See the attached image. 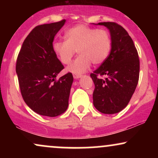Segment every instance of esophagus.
<instances>
[{"instance_id": "obj_1", "label": "esophagus", "mask_w": 158, "mask_h": 158, "mask_svg": "<svg viewBox=\"0 0 158 158\" xmlns=\"http://www.w3.org/2000/svg\"><path fill=\"white\" fill-rule=\"evenodd\" d=\"M81 77V74H73L74 79H79V78H80Z\"/></svg>"}]
</instances>
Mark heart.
Instances as JSON below:
<instances>
[{
  "label": "heart",
  "mask_w": 158,
  "mask_h": 158,
  "mask_svg": "<svg viewBox=\"0 0 158 158\" xmlns=\"http://www.w3.org/2000/svg\"><path fill=\"white\" fill-rule=\"evenodd\" d=\"M65 38L66 40L54 41L52 50L64 64H70L77 50L79 56L68 68L71 73H83L91 63L94 65L102 64L111 50V36L104 29L79 24L68 29Z\"/></svg>",
  "instance_id": "obj_1"
}]
</instances>
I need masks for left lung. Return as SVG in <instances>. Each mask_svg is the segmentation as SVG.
Masks as SVG:
<instances>
[{
  "mask_svg": "<svg viewBox=\"0 0 158 158\" xmlns=\"http://www.w3.org/2000/svg\"><path fill=\"white\" fill-rule=\"evenodd\" d=\"M98 24L110 30L112 48L106 60L90 74L95 85L94 106L101 113L113 114L126 108L135 93L139 59L131 38L122 26L115 22Z\"/></svg>",
  "mask_w": 158,
  "mask_h": 158,
  "instance_id": "left-lung-1",
  "label": "left lung"
}]
</instances>
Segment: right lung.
Returning a JSON list of instances; mask_svg holds the SVG:
<instances>
[{"label": "right lung", "mask_w": 158, "mask_h": 158, "mask_svg": "<svg viewBox=\"0 0 158 158\" xmlns=\"http://www.w3.org/2000/svg\"><path fill=\"white\" fill-rule=\"evenodd\" d=\"M65 20L39 25L29 33L18 55L15 70L26 104L35 113L55 117L68 107L73 81L68 72L56 79L64 65L52 50L54 37Z\"/></svg>", "instance_id": "obj_1"}]
</instances>
